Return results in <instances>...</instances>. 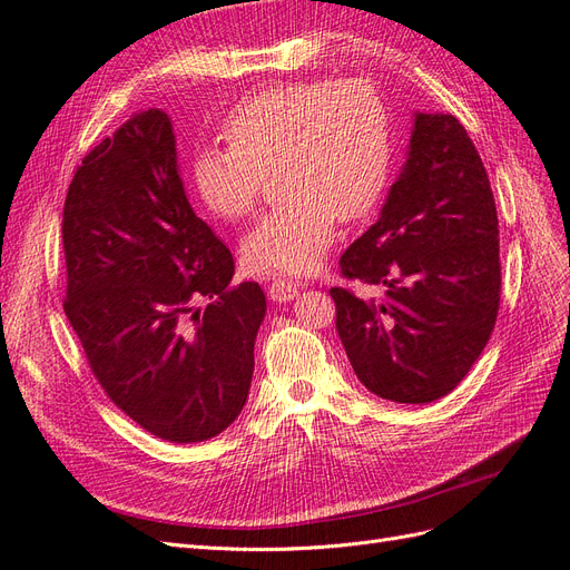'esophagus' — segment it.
<instances>
[{"mask_svg":"<svg viewBox=\"0 0 570 570\" xmlns=\"http://www.w3.org/2000/svg\"><path fill=\"white\" fill-rule=\"evenodd\" d=\"M298 294H301V286L294 282H288V279H272L269 282V298L272 301L286 303V301H294Z\"/></svg>","mask_w":570,"mask_h":570,"instance_id":"esophagus-1","label":"esophagus"}]
</instances>
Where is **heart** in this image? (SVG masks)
Returning a JSON list of instances; mask_svg holds the SVG:
<instances>
[{
	"instance_id": "heart-1",
	"label": "heart",
	"mask_w": 570,
	"mask_h": 570,
	"mask_svg": "<svg viewBox=\"0 0 570 570\" xmlns=\"http://www.w3.org/2000/svg\"><path fill=\"white\" fill-rule=\"evenodd\" d=\"M229 148H200L193 186L209 213L248 217L279 171L284 200L243 238L255 272L305 274L327 255L338 217L375 213L392 178V121L367 80H291L240 100L222 121Z\"/></svg>"
}]
</instances>
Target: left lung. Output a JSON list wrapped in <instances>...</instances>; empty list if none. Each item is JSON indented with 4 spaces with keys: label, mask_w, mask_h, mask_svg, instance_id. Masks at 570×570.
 Listing matches in <instances>:
<instances>
[{
    "label": "left lung",
    "mask_w": 570,
    "mask_h": 570,
    "mask_svg": "<svg viewBox=\"0 0 570 570\" xmlns=\"http://www.w3.org/2000/svg\"><path fill=\"white\" fill-rule=\"evenodd\" d=\"M361 298L334 286L336 332L372 394L430 403L459 386L492 336L499 219L482 159L451 114H415L411 150L380 219L338 259Z\"/></svg>",
    "instance_id": "obj_1"
}]
</instances>
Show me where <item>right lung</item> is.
<instances>
[{
	"instance_id": "add662e5",
	"label": "right lung",
	"mask_w": 570,
	"mask_h": 570,
	"mask_svg": "<svg viewBox=\"0 0 570 570\" xmlns=\"http://www.w3.org/2000/svg\"><path fill=\"white\" fill-rule=\"evenodd\" d=\"M67 313L95 380L142 430L205 442L238 417L267 301L195 217L165 111L83 157L63 203ZM198 302H207L198 308Z\"/></svg>"
}]
</instances>
